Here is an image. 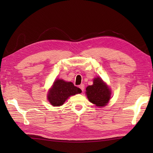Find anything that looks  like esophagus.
I'll use <instances>...</instances> for the list:
<instances>
[{"label": "esophagus", "instance_id": "esophagus-1", "mask_svg": "<svg viewBox=\"0 0 153 153\" xmlns=\"http://www.w3.org/2000/svg\"><path fill=\"white\" fill-rule=\"evenodd\" d=\"M79 87L81 89V90L82 91H83L84 88H85V85H84V84H81L80 85H79Z\"/></svg>", "mask_w": 153, "mask_h": 153}]
</instances>
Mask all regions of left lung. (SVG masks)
<instances>
[{
  "label": "left lung",
  "instance_id": "1",
  "mask_svg": "<svg viewBox=\"0 0 153 153\" xmlns=\"http://www.w3.org/2000/svg\"><path fill=\"white\" fill-rule=\"evenodd\" d=\"M110 91L100 77L93 80V85L86 88V95L89 100L97 106L106 105L110 98Z\"/></svg>",
  "mask_w": 153,
  "mask_h": 153
}]
</instances>
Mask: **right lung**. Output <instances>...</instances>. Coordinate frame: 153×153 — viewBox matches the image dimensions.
<instances>
[{"instance_id":"1","label":"right lung","mask_w":153,"mask_h":153,"mask_svg":"<svg viewBox=\"0 0 153 153\" xmlns=\"http://www.w3.org/2000/svg\"><path fill=\"white\" fill-rule=\"evenodd\" d=\"M82 93L73 83L66 82L63 79H56L54 82L48 95V100L53 106H61L70 96Z\"/></svg>"}]
</instances>
